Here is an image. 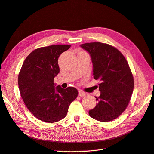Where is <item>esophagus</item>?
Here are the masks:
<instances>
[{
	"instance_id": "obj_1",
	"label": "esophagus",
	"mask_w": 154,
	"mask_h": 154,
	"mask_svg": "<svg viewBox=\"0 0 154 154\" xmlns=\"http://www.w3.org/2000/svg\"><path fill=\"white\" fill-rule=\"evenodd\" d=\"M88 95V94L83 92L82 91H79V96H81V97H83V96H85Z\"/></svg>"
}]
</instances>
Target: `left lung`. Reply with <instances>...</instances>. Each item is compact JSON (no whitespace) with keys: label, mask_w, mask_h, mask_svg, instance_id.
I'll return each instance as SVG.
<instances>
[{"label":"left lung","mask_w":154,"mask_h":154,"mask_svg":"<svg viewBox=\"0 0 154 154\" xmlns=\"http://www.w3.org/2000/svg\"><path fill=\"white\" fill-rule=\"evenodd\" d=\"M81 46L91 55L93 77L100 81L101 95L96 97L98 103L89 114L99 122L112 121L126 109L133 93L134 80L128 62L109 44L92 42Z\"/></svg>","instance_id":"1"}]
</instances>
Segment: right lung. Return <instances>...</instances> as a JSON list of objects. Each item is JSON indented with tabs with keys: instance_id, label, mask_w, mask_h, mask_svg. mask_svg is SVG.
<instances>
[{
	"instance_id": "right-lung-1",
	"label": "right lung",
	"mask_w": 154,
	"mask_h": 154,
	"mask_svg": "<svg viewBox=\"0 0 154 154\" xmlns=\"http://www.w3.org/2000/svg\"><path fill=\"white\" fill-rule=\"evenodd\" d=\"M70 45H55L33 50L26 57L18 75L23 101L36 118L46 123L64 118L71 103L78 96L72 87L55 88L54 78L60 72L58 59Z\"/></svg>"
}]
</instances>
